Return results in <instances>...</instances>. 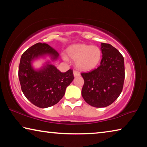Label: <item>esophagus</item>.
Wrapping results in <instances>:
<instances>
[{
  "mask_svg": "<svg viewBox=\"0 0 147 147\" xmlns=\"http://www.w3.org/2000/svg\"><path fill=\"white\" fill-rule=\"evenodd\" d=\"M73 75H74V77H78V76H80V73L78 71H73Z\"/></svg>",
  "mask_w": 147,
  "mask_h": 147,
  "instance_id": "obj_1",
  "label": "esophagus"
}]
</instances>
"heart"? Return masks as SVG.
<instances>
[{
  "mask_svg": "<svg viewBox=\"0 0 147 147\" xmlns=\"http://www.w3.org/2000/svg\"><path fill=\"white\" fill-rule=\"evenodd\" d=\"M67 54L70 59L76 61L78 69L82 71H89L96 67L102 57L100 49L98 47L85 44H74L69 47ZM62 58L68 61L66 56Z\"/></svg>",
  "mask_w": 147,
  "mask_h": 147,
  "instance_id": "b5f03b06",
  "label": "heart"
}]
</instances>
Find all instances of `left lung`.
<instances>
[{"label": "left lung", "mask_w": 147, "mask_h": 147, "mask_svg": "<svg viewBox=\"0 0 147 147\" xmlns=\"http://www.w3.org/2000/svg\"><path fill=\"white\" fill-rule=\"evenodd\" d=\"M102 58L100 66L88 73H82L84 84L82 95L87 103L96 108L112 104L123 90L124 80V58L110 44L101 43Z\"/></svg>", "instance_id": "obj_1"}]
</instances>
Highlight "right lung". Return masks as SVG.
Instances as JSON below:
<instances>
[{
	"label": "right lung",
	"instance_id": "add662e5",
	"mask_svg": "<svg viewBox=\"0 0 147 147\" xmlns=\"http://www.w3.org/2000/svg\"><path fill=\"white\" fill-rule=\"evenodd\" d=\"M49 57L50 60L47 59ZM59 58V54L46 43H38L22 54L19 78L24 96L35 106L46 108L55 105L63 98L67 87L73 82V71L61 73L51 63ZM46 59L42 66L35 68L34 61Z\"/></svg>",
	"mask_w": 147,
	"mask_h": 147
}]
</instances>
